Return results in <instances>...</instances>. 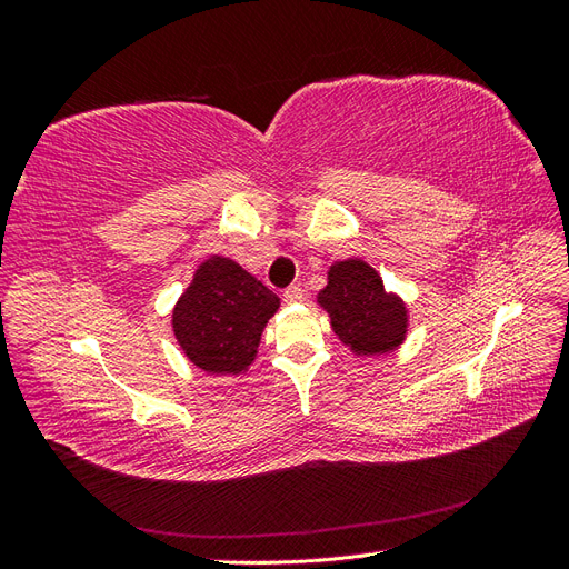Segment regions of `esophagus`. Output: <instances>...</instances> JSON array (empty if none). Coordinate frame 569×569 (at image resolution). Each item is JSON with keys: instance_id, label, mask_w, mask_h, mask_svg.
I'll return each mask as SVG.
<instances>
[{"instance_id": "34e87169", "label": "esophagus", "mask_w": 569, "mask_h": 569, "mask_svg": "<svg viewBox=\"0 0 569 569\" xmlns=\"http://www.w3.org/2000/svg\"><path fill=\"white\" fill-rule=\"evenodd\" d=\"M282 299H284L287 303H301L303 289H301L299 284H291V287H287V289L282 291Z\"/></svg>"}]
</instances>
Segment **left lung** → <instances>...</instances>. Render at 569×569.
I'll return each instance as SVG.
<instances>
[{
	"instance_id": "1",
	"label": "left lung",
	"mask_w": 569,
	"mask_h": 569,
	"mask_svg": "<svg viewBox=\"0 0 569 569\" xmlns=\"http://www.w3.org/2000/svg\"><path fill=\"white\" fill-rule=\"evenodd\" d=\"M316 299L339 341L358 358L391 353L406 341V301L385 289L380 272L363 258H343L327 268V284Z\"/></svg>"
}]
</instances>
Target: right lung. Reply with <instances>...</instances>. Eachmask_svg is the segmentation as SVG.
Segmentation results:
<instances>
[{
    "label": "right lung",
    "mask_w": 569,
    "mask_h": 569,
    "mask_svg": "<svg viewBox=\"0 0 569 569\" xmlns=\"http://www.w3.org/2000/svg\"><path fill=\"white\" fill-rule=\"evenodd\" d=\"M280 297L232 258L209 256L173 306L182 353L209 375H244Z\"/></svg>",
    "instance_id": "add662e5"
}]
</instances>
